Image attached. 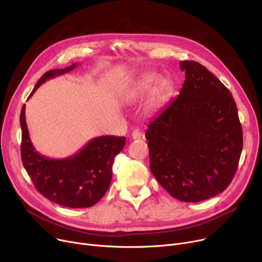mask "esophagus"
Instances as JSON below:
<instances>
[{"label": "esophagus", "mask_w": 262, "mask_h": 262, "mask_svg": "<svg viewBox=\"0 0 262 262\" xmlns=\"http://www.w3.org/2000/svg\"><path fill=\"white\" fill-rule=\"evenodd\" d=\"M141 137H142V133L140 130H138V129H135L133 132V134H132V138L134 140H138V139L141 138Z\"/></svg>", "instance_id": "1"}]
</instances>
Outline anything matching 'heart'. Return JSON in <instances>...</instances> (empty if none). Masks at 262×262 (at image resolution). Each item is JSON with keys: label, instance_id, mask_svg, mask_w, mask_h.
Returning <instances> with one entry per match:
<instances>
[{"label": "heart", "instance_id": "1", "mask_svg": "<svg viewBox=\"0 0 262 262\" xmlns=\"http://www.w3.org/2000/svg\"><path fill=\"white\" fill-rule=\"evenodd\" d=\"M160 76L156 73H145L141 75L138 79H136L130 88L127 91L128 98L137 99L140 96L148 93L154 87L156 88L150 95L148 101V106L150 108H156L160 106L164 101L167 100L169 94L173 89V81L169 78H163L161 80Z\"/></svg>", "mask_w": 262, "mask_h": 262}]
</instances>
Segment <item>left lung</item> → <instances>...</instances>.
Instances as JSON below:
<instances>
[{
  "label": "left lung",
  "mask_w": 262,
  "mask_h": 262,
  "mask_svg": "<svg viewBox=\"0 0 262 262\" xmlns=\"http://www.w3.org/2000/svg\"><path fill=\"white\" fill-rule=\"evenodd\" d=\"M182 90L149 122V167L158 183L182 202L223 192L238 168L243 136L230 91L196 61L180 62Z\"/></svg>",
  "instance_id": "left-lung-1"
}]
</instances>
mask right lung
<instances>
[{"label":"right lung","mask_w":262,"mask_h":262,"mask_svg":"<svg viewBox=\"0 0 262 262\" xmlns=\"http://www.w3.org/2000/svg\"><path fill=\"white\" fill-rule=\"evenodd\" d=\"M76 66L73 63L45 73L29 99L45 81L70 72ZM20 124L22 162L39 193L70 208L91 207L104 196L112 182L115 157L125 145V137H96L73 156L52 159L38 153L31 141L25 121V105L21 110Z\"/></svg>","instance_id":"right-lung-1"}]
</instances>
